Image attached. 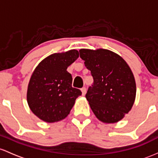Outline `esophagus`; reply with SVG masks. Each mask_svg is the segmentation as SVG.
<instances>
[{
    "mask_svg": "<svg viewBox=\"0 0 158 158\" xmlns=\"http://www.w3.org/2000/svg\"><path fill=\"white\" fill-rule=\"evenodd\" d=\"M81 92H82V95H84L85 94H86V87L81 88Z\"/></svg>",
    "mask_w": 158,
    "mask_h": 158,
    "instance_id": "34e87169",
    "label": "esophagus"
}]
</instances>
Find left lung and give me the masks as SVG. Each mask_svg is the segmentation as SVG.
<instances>
[{
  "label": "left lung",
  "instance_id": "left-lung-1",
  "mask_svg": "<svg viewBox=\"0 0 158 158\" xmlns=\"http://www.w3.org/2000/svg\"><path fill=\"white\" fill-rule=\"evenodd\" d=\"M79 52L93 77L86 94L92 110L103 122H118L135 100L136 83L130 67L121 56L107 49H81Z\"/></svg>",
  "mask_w": 158,
  "mask_h": 158
}]
</instances>
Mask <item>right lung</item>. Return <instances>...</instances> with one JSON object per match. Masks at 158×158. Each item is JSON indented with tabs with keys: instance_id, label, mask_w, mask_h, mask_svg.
Wrapping results in <instances>:
<instances>
[{
	"instance_id": "obj_1",
	"label": "right lung",
	"mask_w": 158,
	"mask_h": 158,
	"mask_svg": "<svg viewBox=\"0 0 158 158\" xmlns=\"http://www.w3.org/2000/svg\"><path fill=\"white\" fill-rule=\"evenodd\" d=\"M77 50L53 54L37 65L28 84V105L36 116L46 122L63 120L69 114L76 98L82 94L72 87L67 68L78 58Z\"/></svg>"
}]
</instances>
